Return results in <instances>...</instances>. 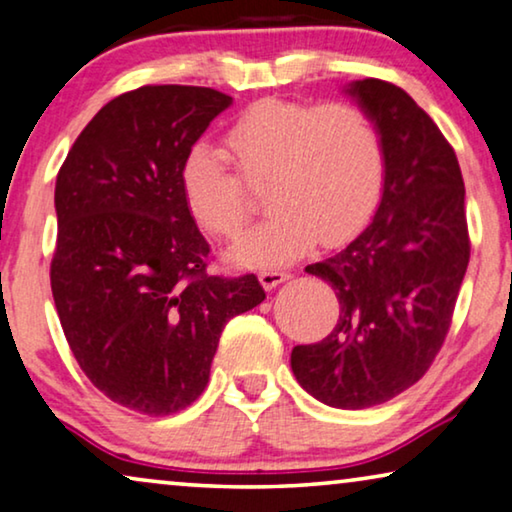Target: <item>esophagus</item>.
<instances>
[{
  "mask_svg": "<svg viewBox=\"0 0 512 512\" xmlns=\"http://www.w3.org/2000/svg\"><path fill=\"white\" fill-rule=\"evenodd\" d=\"M289 280V273L287 271H280V269H264L259 271V282H262L264 289H273L278 287L280 282Z\"/></svg>",
  "mask_w": 512,
  "mask_h": 512,
  "instance_id": "obj_1",
  "label": "esophagus"
}]
</instances>
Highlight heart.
I'll use <instances>...</instances> for the list:
<instances>
[{"label": "heart", "mask_w": 512, "mask_h": 512, "mask_svg": "<svg viewBox=\"0 0 512 512\" xmlns=\"http://www.w3.org/2000/svg\"><path fill=\"white\" fill-rule=\"evenodd\" d=\"M223 144L248 186L266 183L262 200L271 209L227 250L239 266L289 264L317 239H349L368 223L384 190V140L375 119L354 103L264 98L232 121ZM239 177L207 142L183 156L181 195L204 232L227 239L246 223Z\"/></svg>", "instance_id": "obj_1"}]
</instances>
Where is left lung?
I'll list each match as a JSON object with an SVG mask.
<instances>
[{
  "label": "left lung",
  "mask_w": 512,
  "mask_h": 512,
  "mask_svg": "<svg viewBox=\"0 0 512 512\" xmlns=\"http://www.w3.org/2000/svg\"><path fill=\"white\" fill-rule=\"evenodd\" d=\"M342 91L379 128L384 190L354 241L305 266L335 289L340 317L322 342L292 349V372L319 402L365 409L414 386L444 345L469 234L460 163L430 114L384 80H354Z\"/></svg>",
  "instance_id": "obj_1"
}]
</instances>
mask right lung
Listing matches in <instances>:
<instances>
[{
  "instance_id": "1",
  "label": "right lung",
  "mask_w": 512,
  "mask_h": 512,
  "mask_svg": "<svg viewBox=\"0 0 512 512\" xmlns=\"http://www.w3.org/2000/svg\"><path fill=\"white\" fill-rule=\"evenodd\" d=\"M232 98L140 87L103 105L57 174L50 266L59 322L112 402L170 416L209 384L220 333L266 299L250 276H207L209 243L183 202V156Z\"/></svg>"
}]
</instances>
